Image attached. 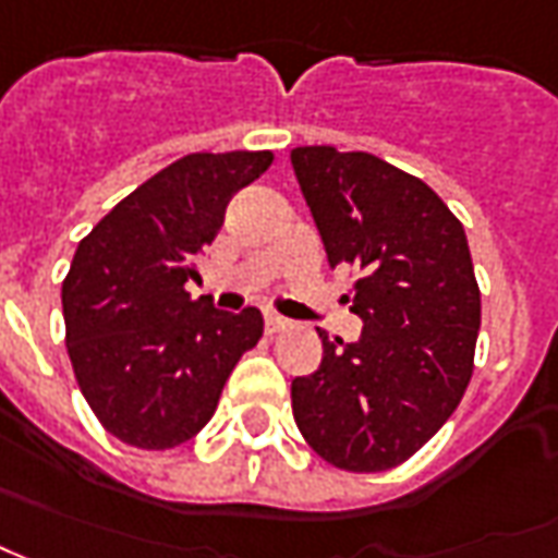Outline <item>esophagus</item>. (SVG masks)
<instances>
[{
    "label": "esophagus",
    "mask_w": 558,
    "mask_h": 558,
    "mask_svg": "<svg viewBox=\"0 0 558 558\" xmlns=\"http://www.w3.org/2000/svg\"><path fill=\"white\" fill-rule=\"evenodd\" d=\"M264 325H267V335H279V331H288V323L282 319V316H279V313H267Z\"/></svg>",
    "instance_id": "esophagus-1"
}]
</instances>
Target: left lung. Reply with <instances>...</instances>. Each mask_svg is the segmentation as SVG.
Segmentation results:
<instances>
[{"label": "left lung", "instance_id": "left-lung-1", "mask_svg": "<svg viewBox=\"0 0 558 558\" xmlns=\"http://www.w3.org/2000/svg\"><path fill=\"white\" fill-rule=\"evenodd\" d=\"M291 166L362 319L356 343L319 331V372L291 384L294 424L331 466L384 473L439 433L473 377L482 298L466 233L427 183L372 153L298 147Z\"/></svg>", "mask_w": 558, "mask_h": 558}]
</instances>
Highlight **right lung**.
Segmentation results:
<instances>
[{
  "mask_svg": "<svg viewBox=\"0 0 558 558\" xmlns=\"http://www.w3.org/2000/svg\"><path fill=\"white\" fill-rule=\"evenodd\" d=\"M272 166L270 149L190 153L153 174L78 242L63 279L66 353L100 427L141 451L193 439L235 362L264 335L260 310L193 301L199 257L227 202Z\"/></svg>",
  "mask_w": 558,
  "mask_h": 558,
  "instance_id": "obj_1",
  "label": "right lung"
}]
</instances>
